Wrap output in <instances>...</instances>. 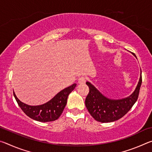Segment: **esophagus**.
<instances>
[{
	"label": "esophagus",
	"mask_w": 152,
	"mask_h": 152,
	"mask_svg": "<svg viewBox=\"0 0 152 152\" xmlns=\"http://www.w3.org/2000/svg\"><path fill=\"white\" fill-rule=\"evenodd\" d=\"M86 81V78L84 76H82L78 79V83L79 84H84Z\"/></svg>",
	"instance_id": "34e87169"
}]
</instances>
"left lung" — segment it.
Listing matches in <instances>:
<instances>
[{"instance_id":"left-lung-1","label":"left lung","mask_w":152,"mask_h":152,"mask_svg":"<svg viewBox=\"0 0 152 152\" xmlns=\"http://www.w3.org/2000/svg\"><path fill=\"white\" fill-rule=\"evenodd\" d=\"M133 54L136 57L134 53ZM141 82V74L137 86L132 94L125 99L112 100L103 96L92 84L87 82L86 84L89 88V92L85 100L86 109L91 116L99 122L109 123L119 120L127 114L137 101Z\"/></svg>"}]
</instances>
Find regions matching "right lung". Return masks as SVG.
Instances as JSON below:
<instances>
[{"mask_svg":"<svg viewBox=\"0 0 152 152\" xmlns=\"http://www.w3.org/2000/svg\"><path fill=\"white\" fill-rule=\"evenodd\" d=\"M76 84L67 87L58 93L46 103L38 106H30L20 101L13 92L18 104L25 115L33 120L40 122H50L58 119L65 108L69 94L75 88Z\"/></svg>","mask_w":152,"mask_h":152,"instance_id":"obj_1","label":"right lung"}]
</instances>
